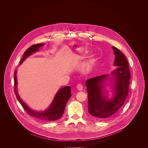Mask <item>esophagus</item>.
<instances>
[{
    "mask_svg": "<svg viewBox=\"0 0 148 148\" xmlns=\"http://www.w3.org/2000/svg\"><path fill=\"white\" fill-rule=\"evenodd\" d=\"M77 89H78L79 91H82V89H83V86H82V84H78V85L77 86Z\"/></svg>",
    "mask_w": 148,
    "mask_h": 148,
    "instance_id": "esophagus-1",
    "label": "esophagus"
}]
</instances>
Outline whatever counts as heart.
Instances as JSON below:
<instances>
[{
    "instance_id": "b5f03b06",
    "label": "heart",
    "mask_w": 148,
    "mask_h": 148,
    "mask_svg": "<svg viewBox=\"0 0 148 148\" xmlns=\"http://www.w3.org/2000/svg\"><path fill=\"white\" fill-rule=\"evenodd\" d=\"M95 59L96 58L95 57H93L90 61H88V62L85 63V64H84L82 66V72H84V73H88V72H90L92 68L93 64H94V62L95 61Z\"/></svg>"
}]
</instances>
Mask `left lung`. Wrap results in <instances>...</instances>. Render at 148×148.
Here are the masks:
<instances>
[{"label":"left lung","instance_id":"1","mask_svg":"<svg viewBox=\"0 0 148 148\" xmlns=\"http://www.w3.org/2000/svg\"><path fill=\"white\" fill-rule=\"evenodd\" d=\"M115 54L114 66L116 68L111 74L102 75L88 79L86 82L88 92V112L95 118L106 119L115 114L122 106L128 94L130 82L129 64L124 54L112 46ZM110 82L113 97L108 98L105 82Z\"/></svg>","mask_w":148,"mask_h":148}]
</instances>
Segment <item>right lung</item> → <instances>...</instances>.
I'll return each instance as SVG.
<instances>
[{
    "mask_svg": "<svg viewBox=\"0 0 148 148\" xmlns=\"http://www.w3.org/2000/svg\"><path fill=\"white\" fill-rule=\"evenodd\" d=\"M44 46L43 43L37 44L32 46L29 47L24 53V55L20 62V64L30 55L38 51L39 49ZM17 70L14 71V93L18 102L22 105V107L27 113L32 116H33L39 120L44 121H54L60 118L66 107V105L71 97V87L70 86H66L60 88L56 93L54 98L50 105V106L44 111H34L31 109L28 105L22 99L18 94L17 88V79L16 77Z\"/></svg>",
    "mask_w": 148,
    "mask_h": 148,
    "instance_id": "obj_1",
    "label": "right lung"
}]
</instances>
